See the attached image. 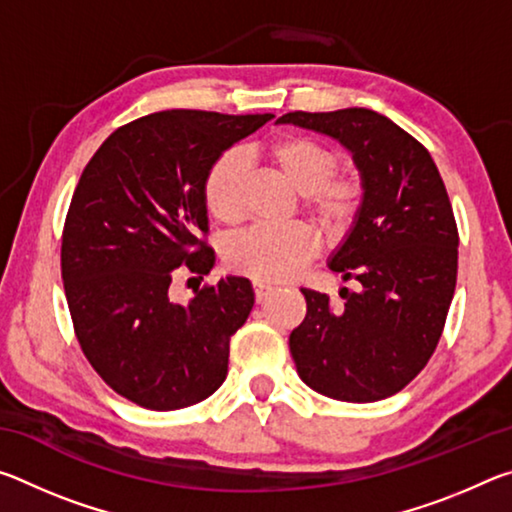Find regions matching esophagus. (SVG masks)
I'll return each mask as SVG.
<instances>
[{
  "label": "esophagus",
  "instance_id": "esophagus-1",
  "mask_svg": "<svg viewBox=\"0 0 512 512\" xmlns=\"http://www.w3.org/2000/svg\"><path fill=\"white\" fill-rule=\"evenodd\" d=\"M253 289H255V300L257 302H264L268 298V293L273 291V284H266V282H253Z\"/></svg>",
  "mask_w": 512,
  "mask_h": 512
}]
</instances>
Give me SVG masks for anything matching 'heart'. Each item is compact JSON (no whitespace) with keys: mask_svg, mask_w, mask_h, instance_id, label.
<instances>
[{"mask_svg":"<svg viewBox=\"0 0 512 512\" xmlns=\"http://www.w3.org/2000/svg\"><path fill=\"white\" fill-rule=\"evenodd\" d=\"M264 158L302 194V210L327 235L339 237L350 228L363 201L357 173L336 171L341 155L309 135H284L266 144ZM246 160L228 151L207 171L205 207L216 221L235 225L244 216ZM318 253V239L307 225H255L232 237L225 246V266L257 282H280L298 273Z\"/></svg>","mask_w":512,"mask_h":512,"instance_id":"1","label":"heart"}]
</instances>
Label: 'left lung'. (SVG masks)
Segmentation results:
<instances>
[{
  "instance_id": "left-lung-1",
  "label": "left lung",
  "mask_w": 512,
  "mask_h": 512,
  "mask_svg": "<svg viewBox=\"0 0 512 512\" xmlns=\"http://www.w3.org/2000/svg\"><path fill=\"white\" fill-rule=\"evenodd\" d=\"M280 124L325 133L352 151L363 201L329 268L357 291L302 289L307 316L289 336L298 375L341 402L400 393L443 334L458 271V228L429 151L368 108L287 112Z\"/></svg>"
}]
</instances>
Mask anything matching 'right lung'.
Instances as JSON below:
<instances>
[{
  "label": "right lung",
  "instance_id": "obj_1",
  "mask_svg": "<svg viewBox=\"0 0 512 512\" xmlns=\"http://www.w3.org/2000/svg\"><path fill=\"white\" fill-rule=\"evenodd\" d=\"M271 117L153 112L117 128L85 164L63 228L65 296L85 359L137 406L185 409L228 375L230 339L255 305L250 282L221 277L189 305L169 287L180 271H212L205 176Z\"/></svg>",
  "mask_w": 512,
  "mask_h": 512
}]
</instances>
